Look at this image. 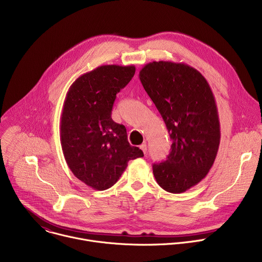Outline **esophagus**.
Returning a JSON list of instances; mask_svg holds the SVG:
<instances>
[{"label": "esophagus", "mask_w": 262, "mask_h": 262, "mask_svg": "<svg viewBox=\"0 0 262 262\" xmlns=\"http://www.w3.org/2000/svg\"><path fill=\"white\" fill-rule=\"evenodd\" d=\"M140 148H141V150H142L144 154H146V151H147V145H146V143L141 144V145H140Z\"/></svg>", "instance_id": "1"}]
</instances>
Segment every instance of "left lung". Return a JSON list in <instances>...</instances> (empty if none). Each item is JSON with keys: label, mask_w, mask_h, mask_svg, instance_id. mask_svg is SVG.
Returning <instances> with one entry per match:
<instances>
[{"label": "left lung", "mask_w": 262, "mask_h": 262, "mask_svg": "<svg viewBox=\"0 0 262 262\" xmlns=\"http://www.w3.org/2000/svg\"><path fill=\"white\" fill-rule=\"evenodd\" d=\"M140 81L169 132L168 159L154 164L162 189L180 194L199 183L215 160L221 132L212 91L202 74L185 63L154 61L139 73Z\"/></svg>", "instance_id": "obj_1"}]
</instances>
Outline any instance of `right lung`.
I'll return each mask as SVG.
<instances>
[{"instance_id":"add662e5","label":"right lung","mask_w":262,"mask_h":262,"mask_svg":"<svg viewBox=\"0 0 262 262\" xmlns=\"http://www.w3.org/2000/svg\"><path fill=\"white\" fill-rule=\"evenodd\" d=\"M134 65H102L72 83L60 123L65 161L78 179L103 191L113 186L130 160L144 157L130 146L126 128L111 117L116 94L134 77Z\"/></svg>"}]
</instances>
